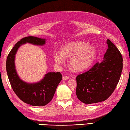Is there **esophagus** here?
I'll return each mask as SVG.
<instances>
[{
  "label": "esophagus",
  "mask_w": 130,
  "mask_h": 130,
  "mask_svg": "<svg viewBox=\"0 0 130 130\" xmlns=\"http://www.w3.org/2000/svg\"><path fill=\"white\" fill-rule=\"evenodd\" d=\"M62 78H63V80H67L69 79V77L67 76H63V77H62Z\"/></svg>",
  "instance_id": "esophagus-1"
}]
</instances>
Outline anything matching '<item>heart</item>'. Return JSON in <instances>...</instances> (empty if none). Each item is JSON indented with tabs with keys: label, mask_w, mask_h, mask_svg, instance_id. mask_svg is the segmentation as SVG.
Returning a JSON list of instances; mask_svg holds the SVG:
<instances>
[{
	"label": "heart",
	"mask_w": 130,
	"mask_h": 130,
	"mask_svg": "<svg viewBox=\"0 0 130 130\" xmlns=\"http://www.w3.org/2000/svg\"><path fill=\"white\" fill-rule=\"evenodd\" d=\"M71 59L69 64L70 68L74 71H82L90 67L95 61L96 52L89 44L81 41L66 43L62 52H56L54 59L58 64L63 63L64 58Z\"/></svg>",
	"instance_id": "obj_1"
}]
</instances>
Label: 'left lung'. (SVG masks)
I'll return each instance as SVG.
<instances>
[{
  "label": "left lung",
  "instance_id": "left-lung-1",
  "mask_svg": "<svg viewBox=\"0 0 130 130\" xmlns=\"http://www.w3.org/2000/svg\"><path fill=\"white\" fill-rule=\"evenodd\" d=\"M104 59L91 69L76 77V95L85 104L104 101L112 95L119 82L123 70V57L109 39Z\"/></svg>",
  "mask_w": 130,
  "mask_h": 130
}]
</instances>
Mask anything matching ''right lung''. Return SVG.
I'll return each mask as SVG.
<instances>
[{
	"label": "right lung",
	"mask_w": 130,
	"mask_h": 130,
	"mask_svg": "<svg viewBox=\"0 0 130 130\" xmlns=\"http://www.w3.org/2000/svg\"><path fill=\"white\" fill-rule=\"evenodd\" d=\"M45 40L34 37L21 39L12 49L6 60V71L13 90L22 101L35 106H43L52 101L62 76L60 72H50L46 74L38 83H26L17 73L14 64L15 55L18 49L22 44L28 42L42 46L45 43Z\"/></svg>",
	"instance_id": "1"
}]
</instances>
